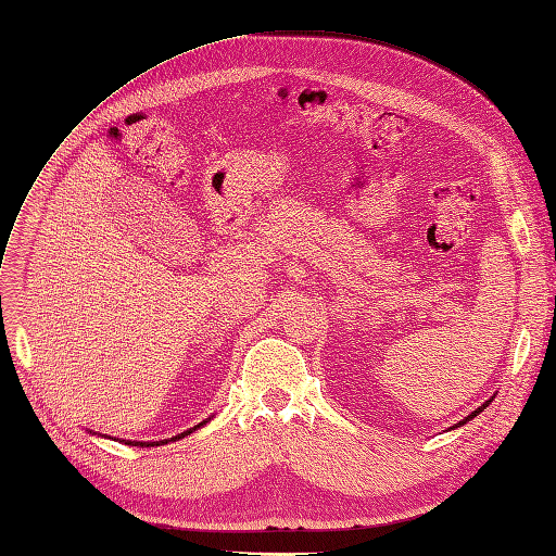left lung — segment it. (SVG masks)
Instances as JSON below:
<instances>
[{
	"mask_svg": "<svg viewBox=\"0 0 556 556\" xmlns=\"http://www.w3.org/2000/svg\"><path fill=\"white\" fill-rule=\"evenodd\" d=\"M492 400H494V395H492V397H490V400H485V402H483V405H481V407H478V409H473V412H471V414H469V416H465V418H463V420H457V424H455V426H453V428H451V430H455V428H460V426H465V424H469V420H471V418H473V416H478V414H481V412H483V409H485V407H488V405H490V402H492Z\"/></svg>",
	"mask_w": 556,
	"mask_h": 556,
	"instance_id": "1",
	"label": "left lung"
}]
</instances>
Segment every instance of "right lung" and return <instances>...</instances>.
Segmentation results:
<instances>
[{
    "instance_id": "obj_1",
    "label": "right lung",
    "mask_w": 556,
    "mask_h": 556,
    "mask_svg": "<svg viewBox=\"0 0 556 556\" xmlns=\"http://www.w3.org/2000/svg\"><path fill=\"white\" fill-rule=\"evenodd\" d=\"M208 420H212V416H208L206 420H202V424H198V426H193V428H188V430L181 432V434H175V437H169V439H161V442H138V439H136V442H126V439H122V442H126V444H130V446H142V448H147V446H163V444H167V442H179V439H184V437H188L190 432H195L198 428L206 426ZM89 432H91V430H89ZM93 434H96V432H93ZM101 437H103V434H101Z\"/></svg>"
}]
</instances>
